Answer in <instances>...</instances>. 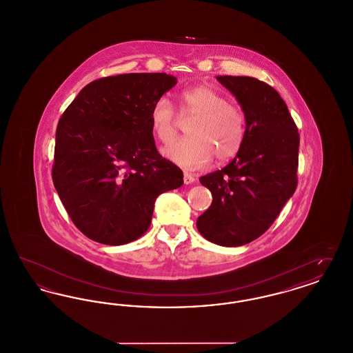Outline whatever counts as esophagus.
<instances>
[{"mask_svg": "<svg viewBox=\"0 0 353 353\" xmlns=\"http://www.w3.org/2000/svg\"><path fill=\"white\" fill-rule=\"evenodd\" d=\"M196 181V179H194V176L193 174H190V173H188V172H185L184 173V184H193Z\"/></svg>", "mask_w": 353, "mask_h": 353, "instance_id": "34e87169", "label": "esophagus"}]
</instances>
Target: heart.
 I'll return each instance as SVG.
<instances>
[{
  "label": "heart",
  "mask_w": 353,
  "mask_h": 353,
  "mask_svg": "<svg viewBox=\"0 0 353 353\" xmlns=\"http://www.w3.org/2000/svg\"><path fill=\"white\" fill-rule=\"evenodd\" d=\"M179 111L193 117L186 125V137L163 150V156L185 169H201L212 159L223 163L241 150L246 136V119L239 107L210 85H194L180 94ZM153 134L169 143L174 134V111L165 97L157 98L150 110Z\"/></svg>",
  "instance_id": "obj_1"
}]
</instances>
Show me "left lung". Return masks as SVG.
<instances>
[{
    "instance_id": "left-lung-1",
    "label": "left lung",
    "mask_w": 353,
    "mask_h": 353,
    "mask_svg": "<svg viewBox=\"0 0 353 353\" xmlns=\"http://www.w3.org/2000/svg\"><path fill=\"white\" fill-rule=\"evenodd\" d=\"M242 107L246 136L234 159L200 183L213 196L197 219L208 241L242 246L263 234L298 185L299 132L285 101L268 83L252 77L219 75Z\"/></svg>"
}]
</instances>
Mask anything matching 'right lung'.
<instances>
[{"label": "right lung", "mask_w": 353, "mask_h": 353, "mask_svg": "<svg viewBox=\"0 0 353 353\" xmlns=\"http://www.w3.org/2000/svg\"><path fill=\"white\" fill-rule=\"evenodd\" d=\"M165 72L121 74L83 87L59 119L52 183L90 239L124 245L151 225L156 199L184 174L156 150L152 104L174 84Z\"/></svg>", "instance_id": "obj_1"}]
</instances>
